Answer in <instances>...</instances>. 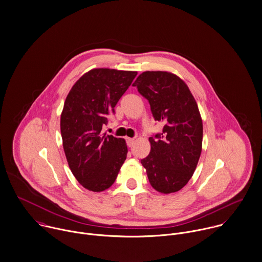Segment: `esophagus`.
I'll use <instances>...</instances> for the list:
<instances>
[{
  "label": "esophagus",
  "instance_id": "esophagus-1",
  "mask_svg": "<svg viewBox=\"0 0 262 262\" xmlns=\"http://www.w3.org/2000/svg\"><path fill=\"white\" fill-rule=\"evenodd\" d=\"M126 141H127V144H128V146H132L133 145V143H134V141H135V139L134 138H126Z\"/></svg>",
  "mask_w": 262,
  "mask_h": 262
}]
</instances>
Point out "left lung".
Segmentation results:
<instances>
[{
	"instance_id": "1",
	"label": "left lung",
	"mask_w": 262,
	"mask_h": 262,
	"mask_svg": "<svg viewBox=\"0 0 262 262\" xmlns=\"http://www.w3.org/2000/svg\"><path fill=\"white\" fill-rule=\"evenodd\" d=\"M148 100L155 121L164 123L162 133L149 137L150 152L141 160L150 185L158 191L180 190L198 165L203 123L198 104L186 84L167 72H144L133 83Z\"/></svg>"
}]
</instances>
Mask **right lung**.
Returning <instances> with one entry per match:
<instances>
[{"instance_id": "1", "label": "right lung", "mask_w": 262, "mask_h": 262, "mask_svg": "<svg viewBox=\"0 0 262 262\" xmlns=\"http://www.w3.org/2000/svg\"><path fill=\"white\" fill-rule=\"evenodd\" d=\"M136 75L92 70L76 82L66 99L60 118L63 149L74 176L89 190L112 186L127 158L126 141L102 134V127Z\"/></svg>"}]
</instances>
